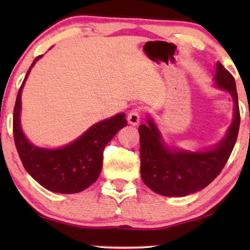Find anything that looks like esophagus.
<instances>
[{
  "instance_id": "1",
  "label": "esophagus",
  "mask_w": 250,
  "mask_h": 250,
  "mask_svg": "<svg viewBox=\"0 0 250 250\" xmlns=\"http://www.w3.org/2000/svg\"><path fill=\"white\" fill-rule=\"evenodd\" d=\"M127 121H128L129 124H132V125H138L139 124V122H140V109L139 108L132 109V110L128 112Z\"/></svg>"
}]
</instances>
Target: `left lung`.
<instances>
[{"label":"left lung","instance_id":"left-lung-1","mask_svg":"<svg viewBox=\"0 0 250 250\" xmlns=\"http://www.w3.org/2000/svg\"><path fill=\"white\" fill-rule=\"evenodd\" d=\"M217 86L230 92L234 100V118L220 145L206 152L172 151L164 146L162 136L151 119L140 125L141 177L146 187L167 197H184L213 182L222 172L238 138L240 110L234 78L221 62L216 63Z\"/></svg>","mask_w":250,"mask_h":250}]
</instances>
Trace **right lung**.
Returning <instances> with one entry per match:
<instances>
[{"label":"right lung","instance_id":"obj_1","mask_svg":"<svg viewBox=\"0 0 250 250\" xmlns=\"http://www.w3.org/2000/svg\"><path fill=\"white\" fill-rule=\"evenodd\" d=\"M35 58L18 91L13 109V139L23 167L45 189L58 193H77L100 175L104 150L119 129L127 125L125 114L116 115L92 126L81 138L60 149H41L28 142L20 126L21 90Z\"/></svg>","mask_w":250,"mask_h":250}]
</instances>
